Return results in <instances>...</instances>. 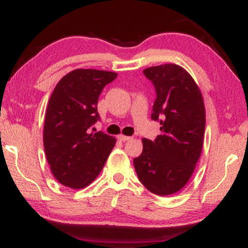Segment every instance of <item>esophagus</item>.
Masks as SVG:
<instances>
[{
    "label": "esophagus",
    "mask_w": 248,
    "mask_h": 248,
    "mask_svg": "<svg viewBox=\"0 0 248 248\" xmlns=\"http://www.w3.org/2000/svg\"><path fill=\"white\" fill-rule=\"evenodd\" d=\"M117 139H118V140L121 141V142H125V141H129L130 139H131V138L127 137V136H123V134H120V136L117 137Z\"/></svg>",
    "instance_id": "1"
}]
</instances>
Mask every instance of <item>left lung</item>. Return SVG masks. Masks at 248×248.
<instances>
[{"mask_svg":"<svg viewBox=\"0 0 248 248\" xmlns=\"http://www.w3.org/2000/svg\"><path fill=\"white\" fill-rule=\"evenodd\" d=\"M156 98L151 118L161 124L154 141L143 138V151L133 159L146 189L158 196L179 191L188 183L203 144L205 110L194 78L182 66L164 64L143 70Z\"/></svg>","mask_w":248,"mask_h":248,"instance_id":"left-lung-1","label":"left lung"}]
</instances>
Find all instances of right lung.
<instances>
[{"instance_id":"obj_1","label":"right lung","mask_w":248,"mask_h":248,"mask_svg":"<svg viewBox=\"0 0 248 248\" xmlns=\"http://www.w3.org/2000/svg\"><path fill=\"white\" fill-rule=\"evenodd\" d=\"M117 73L78 69L62 78L49 99L45 117L44 146L59 183L81 189L93 182L116 144L114 137L91 132L99 120L98 97Z\"/></svg>"}]
</instances>
